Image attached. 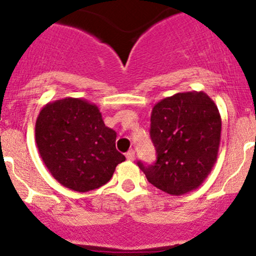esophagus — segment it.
<instances>
[{
  "mask_svg": "<svg viewBox=\"0 0 256 256\" xmlns=\"http://www.w3.org/2000/svg\"><path fill=\"white\" fill-rule=\"evenodd\" d=\"M126 159L128 160H134V150H128L126 153Z\"/></svg>",
  "mask_w": 256,
  "mask_h": 256,
  "instance_id": "1",
  "label": "esophagus"
}]
</instances>
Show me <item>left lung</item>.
<instances>
[{"label": "left lung", "instance_id": "1", "mask_svg": "<svg viewBox=\"0 0 256 256\" xmlns=\"http://www.w3.org/2000/svg\"><path fill=\"white\" fill-rule=\"evenodd\" d=\"M150 132L156 162H137L148 181L171 196L200 186L220 147L221 116L214 100L203 91L164 98L152 109Z\"/></svg>", "mask_w": 256, "mask_h": 256}]
</instances>
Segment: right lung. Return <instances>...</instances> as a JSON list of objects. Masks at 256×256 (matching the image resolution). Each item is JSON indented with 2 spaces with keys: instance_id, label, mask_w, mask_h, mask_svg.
I'll return each instance as SVG.
<instances>
[{
  "instance_id": "obj_1",
  "label": "right lung",
  "mask_w": 256,
  "mask_h": 256,
  "mask_svg": "<svg viewBox=\"0 0 256 256\" xmlns=\"http://www.w3.org/2000/svg\"><path fill=\"white\" fill-rule=\"evenodd\" d=\"M35 140L53 178L76 192L106 184L125 160L115 148L116 132L104 125L98 106L82 98L47 103L36 119Z\"/></svg>"
}]
</instances>
